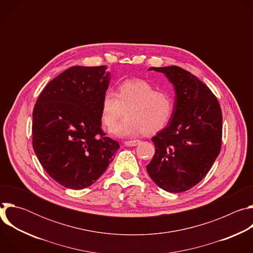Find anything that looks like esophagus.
Listing matches in <instances>:
<instances>
[{
	"instance_id": "obj_1",
	"label": "esophagus",
	"mask_w": 253,
	"mask_h": 253,
	"mask_svg": "<svg viewBox=\"0 0 253 253\" xmlns=\"http://www.w3.org/2000/svg\"><path fill=\"white\" fill-rule=\"evenodd\" d=\"M140 143V140H129V141H125L124 145L127 147H134Z\"/></svg>"
}]
</instances>
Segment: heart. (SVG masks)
<instances>
[{"label": "heart", "instance_id": "1", "mask_svg": "<svg viewBox=\"0 0 253 253\" xmlns=\"http://www.w3.org/2000/svg\"><path fill=\"white\" fill-rule=\"evenodd\" d=\"M127 118L117 124L112 133L116 136H136L156 133L173 118L175 100L166 91H157L149 82L131 79L122 82L117 94L107 90L101 101V118L107 128L113 127L126 113Z\"/></svg>", "mask_w": 253, "mask_h": 253}]
</instances>
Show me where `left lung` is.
<instances>
[{
  "mask_svg": "<svg viewBox=\"0 0 253 253\" xmlns=\"http://www.w3.org/2000/svg\"><path fill=\"white\" fill-rule=\"evenodd\" d=\"M163 73L175 90V112L153 138L155 154L146 166L153 181L170 193L184 192L206 176L222 140L221 108L211 90L190 72L168 66Z\"/></svg>",
  "mask_w": 253,
  "mask_h": 253,
  "instance_id": "obj_1",
  "label": "left lung"
}]
</instances>
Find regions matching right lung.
<instances>
[{"instance_id":"right-lung-1","label":"right lung","mask_w":253,"mask_h":253,"mask_svg":"<svg viewBox=\"0 0 253 253\" xmlns=\"http://www.w3.org/2000/svg\"><path fill=\"white\" fill-rule=\"evenodd\" d=\"M106 66H74L47 84L33 111V148L56 182L83 189L106 171L120 148L101 128Z\"/></svg>"}]
</instances>
